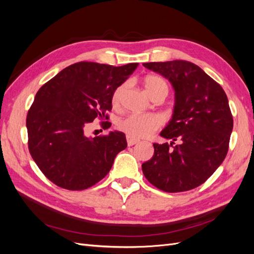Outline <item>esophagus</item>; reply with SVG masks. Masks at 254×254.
I'll list each match as a JSON object with an SVG mask.
<instances>
[{
  "label": "esophagus",
  "mask_w": 254,
  "mask_h": 254,
  "mask_svg": "<svg viewBox=\"0 0 254 254\" xmlns=\"http://www.w3.org/2000/svg\"><path fill=\"white\" fill-rule=\"evenodd\" d=\"M140 142V140H137V139H133V137H130L129 135H127V144L129 145V146H132V145H135V144H137Z\"/></svg>",
  "instance_id": "34e87169"
}]
</instances>
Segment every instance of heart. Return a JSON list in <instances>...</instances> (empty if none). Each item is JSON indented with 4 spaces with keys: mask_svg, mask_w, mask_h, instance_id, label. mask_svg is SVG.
<instances>
[{
    "mask_svg": "<svg viewBox=\"0 0 254 254\" xmlns=\"http://www.w3.org/2000/svg\"><path fill=\"white\" fill-rule=\"evenodd\" d=\"M143 86L147 94L153 98L155 96L164 93L167 94L166 82L156 75H147L143 79ZM126 88V83H122L114 89L111 102L114 107H118L121 103L123 92ZM162 125V120L157 114H130L127 118L119 122L118 127L121 131L125 132L130 137L140 139L150 135Z\"/></svg>",
    "mask_w": 254,
    "mask_h": 254,
    "instance_id": "obj_1",
    "label": "heart"
}]
</instances>
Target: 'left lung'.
<instances>
[{
    "instance_id": "left-lung-1",
    "label": "left lung",
    "mask_w": 254,
    "mask_h": 254,
    "mask_svg": "<svg viewBox=\"0 0 254 254\" xmlns=\"http://www.w3.org/2000/svg\"><path fill=\"white\" fill-rule=\"evenodd\" d=\"M170 80L175 90L172 120L160 135L171 144H153L142 171L152 186L179 193L201 186L225 160L233 118L220 84L186 60L143 64ZM175 140L180 143L173 145Z\"/></svg>"
}]
</instances>
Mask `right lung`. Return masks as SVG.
I'll use <instances>...</instances> for the list:
<instances>
[{
	"mask_svg": "<svg viewBox=\"0 0 254 254\" xmlns=\"http://www.w3.org/2000/svg\"><path fill=\"white\" fill-rule=\"evenodd\" d=\"M139 64L122 66L80 61L64 68L37 92L26 127L28 149L47 178L56 186L82 190L108 174L118 153L127 147L125 134L110 131L88 136L95 119L108 120L114 89ZM111 126L102 123L104 129Z\"/></svg>",
	"mask_w": 254,
	"mask_h": 254,
	"instance_id": "obj_1",
	"label": "right lung"
}]
</instances>
